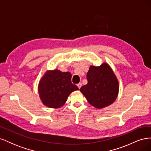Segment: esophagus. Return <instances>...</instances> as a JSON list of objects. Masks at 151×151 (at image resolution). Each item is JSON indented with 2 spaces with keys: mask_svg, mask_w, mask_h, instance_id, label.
I'll return each mask as SVG.
<instances>
[{
  "mask_svg": "<svg viewBox=\"0 0 151 151\" xmlns=\"http://www.w3.org/2000/svg\"><path fill=\"white\" fill-rule=\"evenodd\" d=\"M77 86L78 87L79 89H80V88H81V86H82V83H79V84H77Z\"/></svg>",
  "mask_w": 151,
  "mask_h": 151,
  "instance_id": "34e87169",
  "label": "esophagus"
}]
</instances>
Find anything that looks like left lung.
Returning <instances> with one entry per match:
<instances>
[{"mask_svg":"<svg viewBox=\"0 0 151 151\" xmlns=\"http://www.w3.org/2000/svg\"><path fill=\"white\" fill-rule=\"evenodd\" d=\"M87 79L88 84L81 87L80 91L91 106L101 109L115 102L119 93V83L108 63L91 65Z\"/></svg>","mask_w":151,"mask_h":151,"instance_id":"1","label":"left lung"}]
</instances>
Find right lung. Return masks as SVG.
Masks as SVG:
<instances>
[{
    "label": "right lung",
    "instance_id": "add662e5",
    "mask_svg": "<svg viewBox=\"0 0 151 151\" xmlns=\"http://www.w3.org/2000/svg\"><path fill=\"white\" fill-rule=\"evenodd\" d=\"M69 72L48 70L40 80L38 91L42 103L50 108H59L67 101L73 91L79 88L71 82Z\"/></svg>",
    "mask_w": 151,
    "mask_h": 151
}]
</instances>
